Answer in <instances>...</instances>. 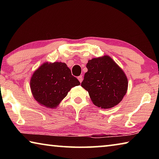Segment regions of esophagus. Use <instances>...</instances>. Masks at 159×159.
<instances>
[{
    "label": "esophagus",
    "instance_id": "34e87169",
    "mask_svg": "<svg viewBox=\"0 0 159 159\" xmlns=\"http://www.w3.org/2000/svg\"><path fill=\"white\" fill-rule=\"evenodd\" d=\"M78 79H79L80 83H81V82L83 81V76H79V77H78Z\"/></svg>",
    "mask_w": 159,
    "mask_h": 159
}]
</instances>
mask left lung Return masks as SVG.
Masks as SVG:
<instances>
[{
  "instance_id": "left-lung-1",
  "label": "left lung",
  "mask_w": 159,
  "mask_h": 159,
  "mask_svg": "<svg viewBox=\"0 0 159 159\" xmlns=\"http://www.w3.org/2000/svg\"><path fill=\"white\" fill-rule=\"evenodd\" d=\"M81 86L88 91L95 106L109 109L122 100L128 90V79L123 70L109 56L93 58L86 65Z\"/></svg>"
}]
</instances>
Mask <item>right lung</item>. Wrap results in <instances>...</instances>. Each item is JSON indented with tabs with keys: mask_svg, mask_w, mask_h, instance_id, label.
I'll list each match as a JSON object with an SVG mask.
<instances>
[{
	"mask_svg": "<svg viewBox=\"0 0 159 159\" xmlns=\"http://www.w3.org/2000/svg\"><path fill=\"white\" fill-rule=\"evenodd\" d=\"M79 80L72 76L65 63H44L31 79L32 94L36 100L48 108H55Z\"/></svg>",
	"mask_w": 159,
	"mask_h": 159,
	"instance_id": "right-lung-1",
	"label": "right lung"
}]
</instances>
